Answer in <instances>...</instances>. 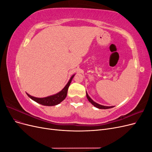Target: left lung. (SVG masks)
<instances>
[{"mask_svg":"<svg viewBox=\"0 0 152 152\" xmlns=\"http://www.w3.org/2000/svg\"><path fill=\"white\" fill-rule=\"evenodd\" d=\"M86 96H87V99L89 100V102L92 104H93V105L94 106V107H96V108H99V109H108V108H113V107H106V106L101 105V104H98V103H97L94 102V101L89 97L88 94L87 93V92H86Z\"/></svg>","mask_w":152,"mask_h":152,"instance_id":"1","label":"left lung"}]
</instances>
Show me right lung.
<instances>
[{"mask_svg":"<svg viewBox=\"0 0 152 152\" xmlns=\"http://www.w3.org/2000/svg\"><path fill=\"white\" fill-rule=\"evenodd\" d=\"M73 77H74V75L72 76L70 80L68 81L65 87H64L60 92H59L58 93L56 94L48 96V97H45V98H42L34 97V96H30L28 93H26V94L28 95V97L30 98L32 100L35 101V102L38 103L40 104H42L44 106H54V105L58 104L59 103H60L62 101H63L65 99L66 96L67 95L68 87L70 86V84L71 83L72 80L73 78Z\"/></svg>","mask_w":152,"mask_h":152,"instance_id":"add662e5","label":"right lung"}]
</instances>
